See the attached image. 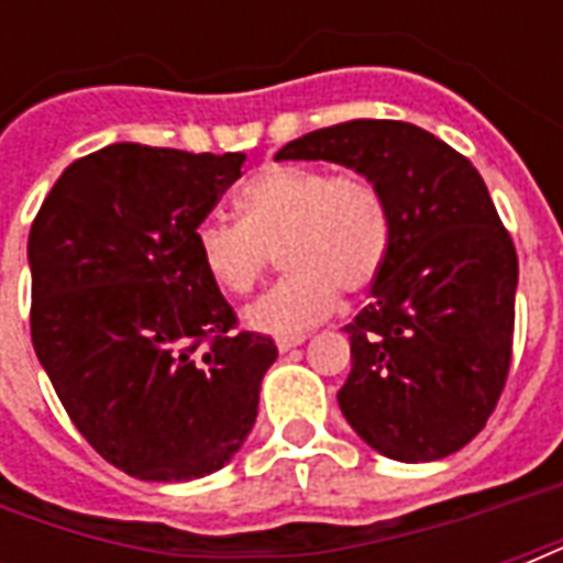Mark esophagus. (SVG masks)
Listing matches in <instances>:
<instances>
[{
  "label": "esophagus",
  "instance_id": "1",
  "mask_svg": "<svg viewBox=\"0 0 563 563\" xmlns=\"http://www.w3.org/2000/svg\"><path fill=\"white\" fill-rule=\"evenodd\" d=\"M301 343H305V338H280V341H277V350H280V353H289V350L301 346Z\"/></svg>",
  "mask_w": 563,
  "mask_h": 563
}]
</instances>
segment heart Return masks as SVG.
<instances>
[{"label":"heart","mask_w":563,"mask_h":563,"mask_svg":"<svg viewBox=\"0 0 563 563\" xmlns=\"http://www.w3.org/2000/svg\"><path fill=\"white\" fill-rule=\"evenodd\" d=\"M238 213L241 222H201L196 253L229 295L253 292L280 256L289 274L246 307V325L262 334H305L334 310L338 292H367L389 256V208L362 174L277 165L238 192Z\"/></svg>","instance_id":"1"}]
</instances>
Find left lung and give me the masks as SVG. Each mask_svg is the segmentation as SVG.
Wrapping results in <instances>:
<instances>
[{
  "label": "left lung",
  "mask_w": 563,
  "mask_h": 563,
  "mask_svg": "<svg viewBox=\"0 0 563 563\" xmlns=\"http://www.w3.org/2000/svg\"><path fill=\"white\" fill-rule=\"evenodd\" d=\"M334 162L386 198L391 244L371 305L346 325V422L391 461H440L483 431L512 355L519 258L485 180L401 120H350L277 150Z\"/></svg>",
  "instance_id": "1"
}]
</instances>
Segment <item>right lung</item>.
<instances>
[{
    "mask_svg": "<svg viewBox=\"0 0 563 563\" xmlns=\"http://www.w3.org/2000/svg\"><path fill=\"white\" fill-rule=\"evenodd\" d=\"M246 153L108 144L71 162L30 229L32 346L71 422L144 483L217 473L253 431L277 358L196 253Z\"/></svg>",
    "mask_w": 563,
    "mask_h": 563,
    "instance_id": "right-lung-1",
    "label": "right lung"
}]
</instances>
